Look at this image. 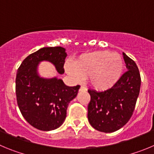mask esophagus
Segmentation results:
<instances>
[{"label": "esophagus", "instance_id": "34e87169", "mask_svg": "<svg viewBox=\"0 0 154 154\" xmlns=\"http://www.w3.org/2000/svg\"><path fill=\"white\" fill-rule=\"evenodd\" d=\"M87 91V88H86L85 87H84V86H81L80 88V91Z\"/></svg>", "mask_w": 154, "mask_h": 154}]
</instances>
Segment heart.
<instances>
[{"mask_svg":"<svg viewBox=\"0 0 154 154\" xmlns=\"http://www.w3.org/2000/svg\"><path fill=\"white\" fill-rule=\"evenodd\" d=\"M124 62L117 53L108 51L84 54L76 59L73 66L67 67L69 75L77 82L89 77L91 87L103 91L113 87L121 78Z\"/></svg>","mask_w":154,"mask_h":154,"instance_id":"b5f03b06","label":"heart"}]
</instances>
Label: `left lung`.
<instances>
[{
    "mask_svg": "<svg viewBox=\"0 0 154 154\" xmlns=\"http://www.w3.org/2000/svg\"><path fill=\"white\" fill-rule=\"evenodd\" d=\"M127 71L112 88L101 92L88 90L91 95L87 117L97 131L112 133L124 127L132 117L140 94L141 78L138 67L123 53Z\"/></svg>",
    "mask_w": 154,
    "mask_h": 154,
    "instance_id": "8db88e82",
    "label": "left lung"
}]
</instances>
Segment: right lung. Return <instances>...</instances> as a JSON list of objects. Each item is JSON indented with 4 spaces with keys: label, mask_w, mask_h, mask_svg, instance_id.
<instances>
[{
    "label": "right lung",
    "mask_w": 154,
    "mask_h": 154,
    "mask_svg": "<svg viewBox=\"0 0 154 154\" xmlns=\"http://www.w3.org/2000/svg\"><path fill=\"white\" fill-rule=\"evenodd\" d=\"M67 53L61 47L43 48L23 60L16 76V97L22 116L32 127L53 131L63 124L69 103L76 97L80 85L68 87L61 79H46L37 74L41 61L53 63L63 74Z\"/></svg>",
    "instance_id": "add662e5"
}]
</instances>
